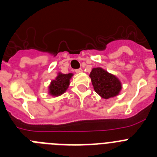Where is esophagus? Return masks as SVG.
<instances>
[{"label":"esophagus","instance_id":"1","mask_svg":"<svg viewBox=\"0 0 157 157\" xmlns=\"http://www.w3.org/2000/svg\"><path fill=\"white\" fill-rule=\"evenodd\" d=\"M75 71L76 73H81V72H82V70L81 68H78V69H76V70H75Z\"/></svg>","mask_w":157,"mask_h":157}]
</instances>
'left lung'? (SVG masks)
I'll list each match as a JSON object with an SVG mask.
<instances>
[{"mask_svg": "<svg viewBox=\"0 0 157 157\" xmlns=\"http://www.w3.org/2000/svg\"><path fill=\"white\" fill-rule=\"evenodd\" d=\"M90 77L95 92L105 99L113 98L121 90L122 86L120 80L101 67L93 69Z\"/></svg>", "mask_w": 157, "mask_h": 157, "instance_id": "left-lung-1", "label": "left lung"}]
</instances>
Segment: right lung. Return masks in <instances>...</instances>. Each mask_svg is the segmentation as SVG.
<instances>
[{
    "label": "right lung",
    "instance_id": "obj_1",
    "mask_svg": "<svg viewBox=\"0 0 157 157\" xmlns=\"http://www.w3.org/2000/svg\"><path fill=\"white\" fill-rule=\"evenodd\" d=\"M73 75L71 73L69 74H60L59 73L56 78L52 81L49 89V94L52 96H59L63 94L70 84V78Z\"/></svg>",
    "mask_w": 157,
    "mask_h": 157
}]
</instances>
